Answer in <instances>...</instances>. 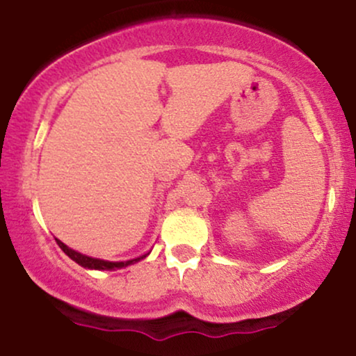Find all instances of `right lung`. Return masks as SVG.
<instances>
[{
    "label": "right lung",
    "instance_id": "obj_1",
    "mask_svg": "<svg viewBox=\"0 0 356 356\" xmlns=\"http://www.w3.org/2000/svg\"><path fill=\"white\" fill-rule=\"evenodd\" d=\"M56 244H58V246L61 248V251H63L68 257H72L76 264H80V266H83L87 269H120V268L130 266V264L137 263V261L144 259V257L149 254V252H147V254H144V256L136 257V259H129V261H104V259H97V257L85 256L79 251H73L72 248H68L67 244L61 243L60 239H56Z\"/></svg>",
    "mask_w": 356,
    "mask_h": 356
}]
</instances>
